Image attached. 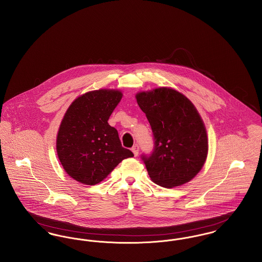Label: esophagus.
<instances>
[{
    "label": "esophagus",
    "instance_id": "esophagus-1",
    "mask_svg": "<svg viewBox=\"0 0 262 262\" xmlns=\"http://www.w3.org/2000/svg\"><path fill=\"white\" fill-rule=\"evenodd\" d=\"M132 151H133V154H134L135 156H138L139 151V145H134L133 148H132Z\"/></svg>",
    "mask_w": 262,
    "mask_h": 262
}]
</instances>
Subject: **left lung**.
Here are the masks:
<instances>
[{"mask_svg":"<svg viewBox=\"0 0 262 262\" xmlns=\"http://www.w3.org/2000/svg\"><path fill=\"white\" fill-rule=\"evenodd\" d=\"M139 108L150 123L154 149L142 155L155 184L173 188L191 181L208 155V137L193 103L172 88L160 87L136 95Z\"/></svg>","mask_w":262,"mask_h":262,"instance_id":"8db88e82","label":"left lung"}]
</instances>
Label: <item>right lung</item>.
Masks as SVG:
<instances>
[{"label": "right lung", "instance_id": "add662e5", "mask_svg": "<svg viewBox=\"0 0 262 262\" xmlns=\"http://www.w3.org/2000/svg\"><path fill=\"white\" fill-rule=\"evenodd\" d=\"M123 93L100 89L75 99L62 119L56 151L65 172L85 185L103 181L134 154L122 146L118 130L108 123Z\"/></svg>", "mask_w": 262, "mask_h": 262}]
</instances>
